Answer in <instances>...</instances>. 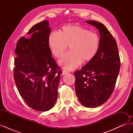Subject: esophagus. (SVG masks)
Wrapping results in <instances>:
<instances>
[{"mask_svg":"<svg viewBox=\"0 0 133 133\" xmlns=\"http://www.w3.org/2000/svg\"><path fill=\"white\" fill-rule=\"evenodd\" d=\"M69 71H66V70H63V72H62V74L63 75H65V74H68L69 73Z\"/></svg>","mask_w":133,"mask_h":133,"instance_id":"obj_1","label":"esophagus"}]
</instances>
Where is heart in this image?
<instances>
[{
    "instance_id": "heart-1",
    "label": "heart",
    "mask_w": 133,
    "mask_h": 133,
    "mask_svg": "<svg viewBox=\"0 0 133 133\" xmlns=\"http://www.w3.org/2000/svg\"><path fill=\"white\" fill-rule=\"evenodd\" d=\"M50 50L56 58L62 57L69 45L70 51L59 60L60 65L68 70L79 66L84 61H89L98 52L99 39L98 35L84 28L66 25L61 31H53L48 39Z\"/></svg>"
}]
</instances>
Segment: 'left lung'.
Masks as SVG:
<instances>
[{"mask_svg": "<svg viewBox=\"0 0 133 133\" xmlns=\"http://www.w3.org/2000/svg\"><path fill=\"white\" fill-rule=\"evenodd\" d=\"M99 30L100 39L95 57L74 72L75 92L83 105L95 108L102 105L113 92L119 73L120 61L116 41L102 23L86 21Z\"/></svg>", "mask_w": 133, "mask_h": 133, "instance_id": "left-lung-1", "label": "left lung"}]
</instances>
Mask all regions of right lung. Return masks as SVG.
<instances>
[{"instance_id": "1", "label": "right lung", "mask_w": 133, "mask_h": 133, "mask_svg": "<svg viewBox=\"0 0 133 133\" xmlns=\"http://www.w3.org/2000/svg\"><path fill=\"white\" fill-rule=\"evenodd\" d=\"M48 21L34 25L17 44L14 78L20 95L28 106L45 111L58 97L60 68L51 57L48 44L50 28Z\"/></svg>"}]
</instances>
